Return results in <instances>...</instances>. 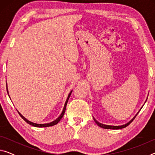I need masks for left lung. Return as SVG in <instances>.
<instances>
[{"instance_id": "8db88e82", "label": "left lung", "mask_w": 155, "mask_h": 155, "mask_svg": "<svg viewBox=\"0 0 155 155\" xmlns=\"http://www.w3.org/2000/svg\"><path fill=\"white\" fill-rule=\"evenodd\" d=\"M135 117H133V118L130 120V122H128L127 124H126L124 125H122V126H110V125H105V124H101V123L98 122L97 120L94 118V121H95V122L97 124V125L99 126L100 127L103 128H105V129H121V128H125L127 127V126L129 125L131 122H133V120L135 119Z\"/></svg>"}]
</instances>
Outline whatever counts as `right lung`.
<instances>
[{
  "label": "right lung",
  "instance_id": "add662e5",
  "mask_svg": "<svg viewBox=\"0 0 155 155\" xmlns=\"http://www.w3.org/2000/svg\"><path fill=\"white\" fill-rule=\"evenodd\" d=\"M72 91H71V92H70V93L69 94V95H68V98H67V100H66V102H65V103L64 108V109H63V111H62V113H61V114L60 115V116L58 117V118L56 119L55 120H54V121L52 122H51V123H48V124H36V123H33V122H30V121H28V120L26 119L24 116H22V115H21L19 112H18V114H19V115H20V117H22V118L23 120H24L26 122H27L28 124H30V125H31V126H33V127H52V126H54V125L57 124V123H58V122L60 121V120H61V119L62 118L63 116H64V115L65 111V109H66V105H67L68 101V100H69V98H70V95H71ZM7 92H8V91H7Z\"/></svg>",
  "mask_w": 155,
  "mask_h": 155
}]
</instances>
